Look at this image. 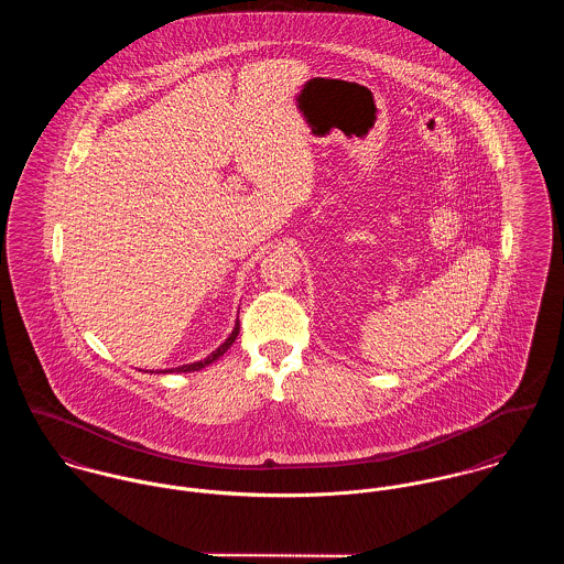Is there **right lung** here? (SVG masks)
Listing matches in <instances>:
<instances>
[{"instance_id":"right-lung-1","label":"right lung","mask_w":564,"mask_h":564,"mask_svg":"<svg viewBox=\"0 0 564 564\" xmlns=\"http://www.w3.org/2000/svg\"><path fill=\"white\" fill-rule=\"evenodd\" d=\"M239 322L235 325V329H232V334L228 336V340L219 347V349H215L208 358H204V360H199V362H193V365H182V367H175V369H166L169 373H173V371H177V373H186V371H199V369H204L206 365H210V362H215L219 356H224L228 349H230V345L237 340V336H239ZM166 371H159V373H166ZM154 373V371H152Z\"/></svg>"}]
</instances>
